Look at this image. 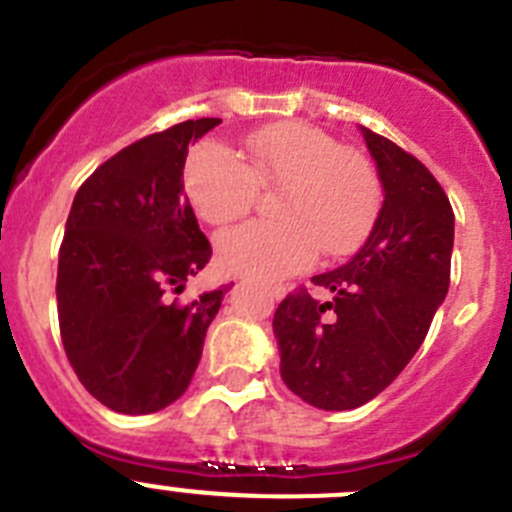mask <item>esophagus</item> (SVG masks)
Returning a JSON list of instances; mask_svg holds the SVG:
<instances>
[{
	"label": "esophagus",
	"instance_id": "34e87169",
	"mask_svg": "<svg viewBox=\"0 0 512 512\" xmlns=\"http://www.w3.org/2000/svg\"><path fill=\"white\" fill-rule=\"evenodd\" d=\"M285 285H272V297H275V300H282V297H285Z\"/></svg>",
	"mask_w": 512,
	"mask_h": 512
}]
</instances>
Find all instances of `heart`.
<instances>
[{
    "label": "heart",
    "mask_w": 512,
    "mask_h": 512,
    "mask_svg": "<svg viewBox=\"0 0 512 512\" xmlns=\"http://www.w3.org/2000/svg\"><path fill=\"white\" fill-rule=\"evenodd\" d=\"M247 162L220 145L195 147L185 165V192L197 217L225 225L252 207L257 187H280L272 215L217 237L227 272L282 280L307 270L317 250L342 255L370 230L380 207V177L362 152L315 124L282 122L247 137Z\"/></svg>",
    "instance_id": "obj_1"
}]
</instances>
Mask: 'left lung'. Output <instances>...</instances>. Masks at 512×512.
<instances>
[{
  "label": "left lung",
  "mask_w": 512,
  "mask_h": 512,
  "mask_svg": "<svg viewBox=\"0 0 512 512\" xmlns=\"http://www.w3.org/2000/svg\"><path fill=\"white\" fill-rule=\"evenodd\" d=\"M385 200L360 250L312 282L272 317L287 388L320 410H352L405 370L448 295L455 215L433 172L377 132L360 127Z\"/></svg>",
  "instance_id": "8db88e82"
}]
</instances>
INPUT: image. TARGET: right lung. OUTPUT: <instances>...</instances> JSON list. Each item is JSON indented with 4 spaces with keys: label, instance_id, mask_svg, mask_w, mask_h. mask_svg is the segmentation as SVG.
<instances>
[{
    "label": "right lung",
    "instance_id": "add662e5",
    "mask_svg": "<svg viewBox=\"0 0 512 512\" xmlns=\"http://www.w3.org/2000/svg\"><path fill=\"white\" fill-rule=\"evenodd\" d=\"M220 122L142 137L74 195L59 247V332L79 382L114 413L150 415L185 393L227 292L175 297L212 255L182 195L187 147Z\"/></svg>",
    "mask_w": 512,
    "mask_h": 512
}]
</instances>
